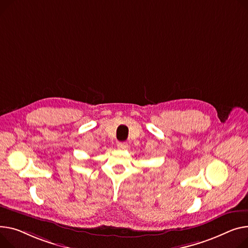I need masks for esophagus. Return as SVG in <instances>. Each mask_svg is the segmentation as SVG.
I'll use <instances>...</instances> for the list:
<instances>
[{"instance_id":"esophagus-1","label":"esophagus","mask_w":248,"mask_h":248,"mask_svg":"<svg viewBox=\"0 0 248 248\" xmlns=\"http://www.w3.org/2000/svg\"><path fill=\"white\" fill-rule=\"evenodd\" d=\"M128 147V144L126 142H119L118 143V148L119 150H126Z\"/></svg>"}]
</instances>
